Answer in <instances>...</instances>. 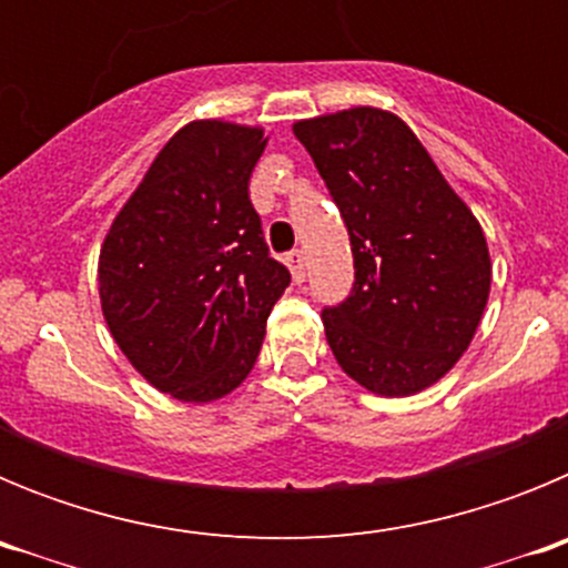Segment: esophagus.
<instances>
[{"label":"esophagus","instance_id":"34e87169","mask_svg":"<svg viewBox=\"0 0 568 568\" xmlns=\"http://www.w3.org/2000/svg\"><path fill=\"white\" fill-rule=\"evenodd\" d=\"M287 267H290V273H293V278L298 281H304V270H307V261H304V253H301V250H293V253H287Z\"/></svg>","mask_w":568,"mask_h":568}]
</instances>
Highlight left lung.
Listing matches in <instances>:
<instances>
[{
    "label": "left lung",
    "instance_id": "obj_1",
    "mask_svg": "<svg viewBox=\"0 0 568 568\" xmlns=\"http://www.w3.org/2000/svg\"><path fill=\"white\" fill-rule=\"evenodd\" d=\"M293 133L353 244V293L321 313L329 349L369 393H420L458 364L480 324L491 284L484 230L395 113L349 108Z\"/></svg>",
    "mask_w": 568,
    "mask_h": 568
}]
</instances>
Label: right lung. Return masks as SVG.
<instances>
[{
  "instance_id": "1",
  "label": "right lung",
  "mask_w": 568,
  "mask_h": 568,
  "mask_svg": "<svg viewBox=\"0 0 568 568\" xmlns=\"http://www.w3.org/2000/svg\"><path fill=\"white\" fill-rule=\"evenodd\" d=\"M264 130L199 119L155 155L110 224L99 298L130 364L187 404L233 393L290 287L250 202Z\"/></svg>"
}]
</instances>
